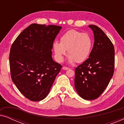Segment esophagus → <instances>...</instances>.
Returning a JSON list of instances; mask_svg holds the SVG:
<instances>
[{
  "instance_id": "1",
  "label": "esophagus",
  "mask_w": 124,
  "mask_h": 124,
  "mask_svg": "<svg viewBox=\"0 0 124 124\" xmlns=\"http://www.w3.org/2000/svg\"><path fill=\"white\" fill-rule=\"evenodd\" d=\"M62 69H63V70H68V69H69V68H67L66 67H62Z\"/></svg>"
}]
</instances>
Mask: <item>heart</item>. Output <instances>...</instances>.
I'll return each mask as SVG.
<instances>
[{"label":"heart","mask_w":124,"mask_h":124,"mask_svg":"<svg viewBox=\"0 0 124 124\" xmlns=\"http://www.w3.org/2000/svg\"><path fill=\"white\" fill-rule=\"evenodd\" d=\"M93 46L91 37L87 33L70 30L60 38V43L54 42L52 45L56 60L62 62L67 51L69 63H81L85 61L90 54Z\"/></svg>","instance_id":"obj_1"}]
</instances>
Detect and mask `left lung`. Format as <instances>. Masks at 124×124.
I'll return each instance as SVG.
<instances>
[{"label": "left lung", "mask_w": 124, "mask_h": 124, "mask_svg": "<svg viewBox=\"0 0 124 124\" xmlns=\"http://www.w3.org/2000/svg\"><path fill=\"white\" fill-rule=\"evenodd\" d=\"M89 27L94 33V46L89 58L75 69L74 87L81 98L91 101L102 94L112 77L115 50L101 29L93 25Z\"/></svg>", "instance_id": "8db88e82"}]
</instances>
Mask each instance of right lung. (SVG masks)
I'll list each match as a JSON object with an SVG mask.
<instances>
[{
    "label": "right lung",
    "mask_w": 124,
    "mask_h": 124,
    "mask_svg": "<svg viewBox=\"0 0 124 124\" xmlns=\"http://www.w3.org/2000/svg\"><path fill=\"white\" fill-rule=\"evenodd\" d=\"M62 26L32 23L13 42L9 54L13 82L31 101L48 95L62 66L54 62L52 48Z\"/></svg>",
    "instance_id": "1"
}]
</instances>
